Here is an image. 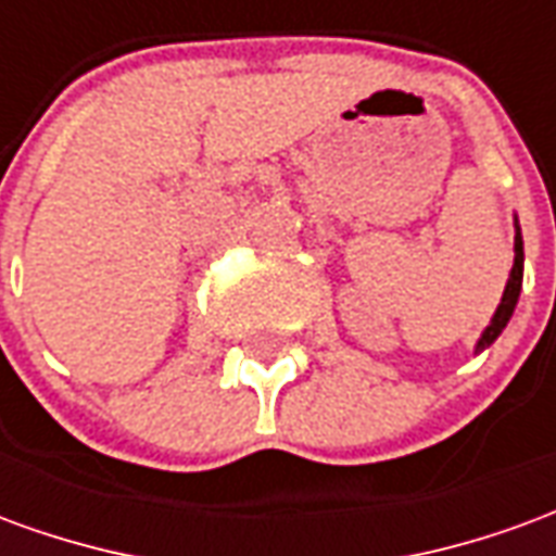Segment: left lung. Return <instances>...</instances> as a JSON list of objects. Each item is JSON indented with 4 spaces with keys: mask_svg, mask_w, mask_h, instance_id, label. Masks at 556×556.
I'll return each instance as SVG.
<instances>
[{
    "mask_svg": "<svg viewBox=\"0 0 556 556\" xmlns=\"http://www.w3.org/2000/svg\"><path fill=\"white\" fill-rule=\"evenodd\" d=\"M521 279H525V241H521V226H518V217H515V262L513 270H509V279H506V289H503V298L497 303V309L491 315L489 327L482 330V337L477 342V354L479 351H485L494 342V339L501 337L503 327L509 325V318L515 313V303H518V294H521Z\"/></svg>",
    "mask_w": 556,
    "mask_h": 556,
    "instance_id": "8db88e82",
    "label": "left lung"
}]
</instances>
